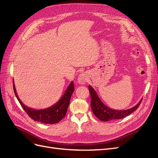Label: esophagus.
Returning a JSON list of instances; mask_svg holds the SVG:
<instances>
[{"instance_id": "esophagus-1", "label": "esophagus", "mask_w": 158, "mask_h": 158, "mask_svg": "<svg viewBox=\"0 0 158 158\" xmlns=\"http://www.w3.org/2000/svg\"><path fill=\"white\" fill-rule=\"evenodd\" d=\"M88 79V74L85 73H83L78 76V82L80 84H84L87 82Z\"/></svg>"}]
</instances>
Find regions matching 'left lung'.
<instances>
[{
  "mask_svg": "<svg viewBox=\"0 0 158 158\" xmlns=\"http://www.w3.org/2000/svg\"><path fill=\"white\" fill-rule=\"evenodd\" d=\"M89 91L91 95L90 106L92 107L93 113L99 120L102 121H109L125 117L137 109L142 102V100H140V102L132 108L127 110L117 111V110L110 109L106 106H105L99 98L95 91L91 85H89Z\"/></svg>",
  "mask_w": 158,
  "mask_h": 158,
  "instance_id": "1",
  "label": "left lung"
}]
</instances>
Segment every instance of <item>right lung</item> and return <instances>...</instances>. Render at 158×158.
<instances>
[{"instance_id":"obj_1","label":"right lung","mask_w":158,"mask_h":158,"mask_svg":"<svg viewBox=\"0 0 158 158\" xmlns=\"http://www.w3.org/2000/svg\"><path fill=\"white\" fill-rule=\"evenodd\" d=\"M13 88L14 94H15L19 103H20L22 108L30 117L35 121L52 125V124L59 123L65 117L70 103L71 95L74 90V85L73 82H72L66 89L64 94L58 102L49 108L41 110L33 109L27 107L25 105H23L18 96L14 82Z\"/></svg>"}]
</instances>
